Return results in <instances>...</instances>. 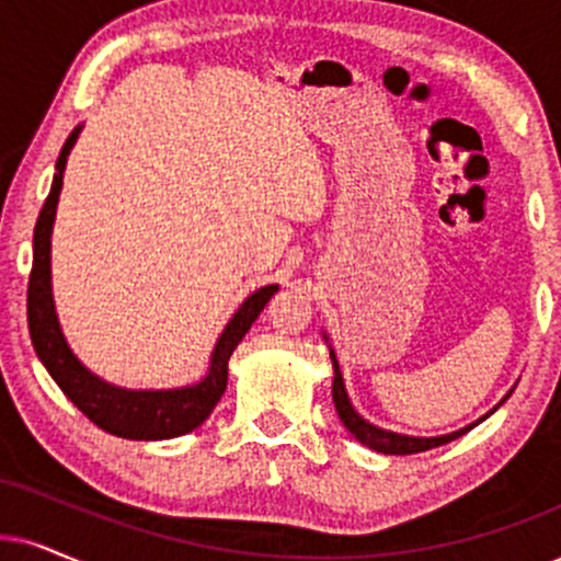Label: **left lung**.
Segmentation results:
<instances>
[{
  "label": "left lung",
  "mask_w": 561,
  "mask_h": 561,
  "mask_svg": "<svg viewBox=\"0 0 561 561\" xmlns=\"http://www.w3.org/2000/svg\"><path fill=\"white\" fill-rule=\"evenodd\" d=\"M331 363H333V407H336L339 411V420L344 422V427L352 432L354 437L359 439V443L367 445L370 450H378V453H386V456H411V453H422V450H430V448H439V445L450 443V439H456L460 435H466V432L477 427L479 422H484L489 414H494L502 403H505L510 399V391L505 399H502L497 407H494L492 411H489L486 416H481L479 422L469 424V427L458 430V432H450V435H443V437H409V435H399V432H388V430H380L375 427V424H370L367 420H363V416L357 414L352 407L350 396H346V388H344V378H342V370H339V359L336 354H333L331 350Z\"/></svg>",
  "instance_id": "left-lung-1"
}]
</instances>
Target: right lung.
<instances>
[{"label": "right lung", "mask_w": 561, "mask_h": 561, "mask_svg": "<svg viewBox=\"0 0 561 561\" xmlns=\"http://www.w3.org/2000/svg\"><path fill=\"white\" fill-rule=\"evenodd\" d=\"M82 126L69 134L64 141L51 191H48L44 209L33 230V268L27 279V329L35 346V354L44 363L48 375L56 380L64 396L82 411L98 427L126 439H170L196 430L228 388V359L236 352L240 339L245 336L256 321L264 305L272 300L276 285H266L245 297L236 310L225 331L219 333L215 352H211L209 370L194 386L170 388V391H129V388L111 386L92 375L64 339L59 318H56L51 295V230L59 204L64 168L72 152Z\"/></svg>", "instance_id": "right-lung-1"}]
</instances>
